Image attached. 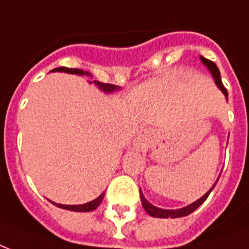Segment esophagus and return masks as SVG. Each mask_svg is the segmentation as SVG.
Listing matches in <instances>:
<instances>
[{"instance_id":"esophagus-1","label":"esophagus","mask_w":249,"mask_h":249,"mask_svg":"<svg viewBox=\"0 0 249 249\" xmlns=\"http://www.w3.org/2000/svg\"><path fill=\"white\" fill-rule=\"evenodd\" d=\"M145 135H146V132H145V131H144V132H142V138H144Z\"/></svg>"}]
</instances>
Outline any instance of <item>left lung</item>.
I'll use <instances>...</instances> for the list:
<instances>
[{
	"label": "left lung",
	"instance_id": "obj_1",
	"mask_svg": "<svg viewBox=\"0 0 249 249\" xmlns=\"http://www.w3.org/2000/svg\"><path fill=\"white\" fill-rule=\"evenodd\" d=\"M201 61H203L204 65H205V66L209 69V71H211L212 75H213V78H214L215 84L219 87V89L222 90L223 94H225L227 98V90L222 84V80H221V74H219V70H218V67H217V65H215L214 62H212L211 59L204 58V57H201ZM217 182H218V180H217ZM214 186L212 187L211 190L208 191L207 194L204 195L203 197L198 198L197 201H195V203H192L191 205H188V207L182 208V209H175V211H166V209H161V208L153 207L152 204H149L148 201H146L145 197L142 196V191H140V198H142V208H144L146 213H148L149 215H152V217H159V218H179V217H184V215L191 214L192 212L196 211V209H197V208L200 207V205H201V204H203L205 200H207V197L209 196V194L212 192V190L214 188Z\"/></svg>",
	"mask_w": 249,
	"mask_h": 249
}]
</instances>
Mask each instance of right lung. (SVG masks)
<instances>
[{"label":"right lung","mask_w":249,"mask_h":249,"mask_svg":"<svg viewBox=\"0 0 249 249\" xmlns=\"http://www.w3.org/2000/svg\"><path fill=\"white\" fill-rule=\"evenodd\" d=\"M52 71H65V72H69V74H76V75H89V72H87V71H83L80 70V69H70V67H57V69H54V70ZM92 83V82H90ZM94 84L100 88V89H103L104 92H113V90L118 89V87L114 86V84H109V83H101V82H96L94 80ZM104 196H105V192H103V194L100 195L97 198H94V200H92V201H89V203L87 204H82V205H63V204H55L53 203L54 205H57L58 208H62V209H67V211H72V212H90L93 211V209H96V208L100 205V203L103 201Z\"/></svg>","instance_id":"1"}]
</instances>
